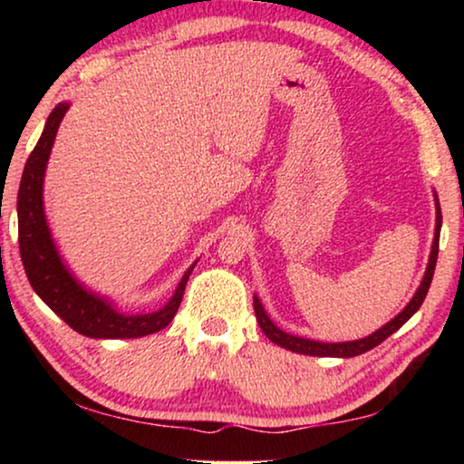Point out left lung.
<instances>
[{
  "label": "left lung",
  "instance_id": "8db88e82",
  "mask_svg": "<svg viewBox=\"0 0 464 464\" xmlns=\"http://www.w3.org/2000/svg\"><path fill=\"white\" fill-rule=\"evenodd\" d=\"M435 205H437V226H435V240H433V251H430L429 257V266L427 272H424V278L418 287L416 295L411 297V302L403 308V313H399L395 319L391 323H386L382 329H378L376 334L367 335L363 340H354V342H338V344H325V342H314V340H306V338H295V335L285 334L278 329L275 323L268 319L266 310L262 306V302L257 297H253V308H256V316L262 332L268 335V340L275 342V344L287 348L291 353H300V354H310V357H357V354H363L367 351H372L373 346L382 344V342L397 332L403 323H408L418 308L422 306L424 297L429 294L430 281H433V272H435V264H437V253H440V232H441V208H440V200L435 196Z\"/></svg>",
  "mask_w": 464,
  "mask_h": 464
}]
</instances>
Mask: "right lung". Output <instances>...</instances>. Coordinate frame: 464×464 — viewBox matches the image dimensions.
Here are the masks:
<instances>
[{
  "label": "right lung",
  "mask_w": 464,
  "mask_h": 464,
  "mask_svg": "<svg viewBox=\"0 0 464 464\" xmlns=\"http://www.w3.org/2000/svg\"><path fill=\"white\" fill-rule=\"evenodd\" d=\"M67 107V103H59L48 116L46 129L24 164L21 188H18V249L31 287L69 327L88 338H141L160 332L173 321L194 266L183 275L175 295L162 310L151 314H122L99 295L78 285L63 266L50 238L42 202L44 170Z\"/></svg>",
  "instance_id": "1"
}]
</instances>
